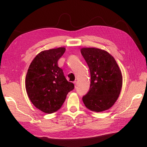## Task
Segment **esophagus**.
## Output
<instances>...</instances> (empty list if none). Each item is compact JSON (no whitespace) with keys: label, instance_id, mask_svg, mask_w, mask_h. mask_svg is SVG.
I'll use <instances>...</instances> for the list:
<instances>
[{"label":"esophagus","instance_id":"obj_1","mask_svg":"<svg viewBox=\"0 0 147 147\" xmlns=\"http://www.w3.org/2000/svg\"><path fill=\"white\" fill-rule=\"evenodd\" d=\"M73 84H74V86L76 87V86H77V84H78V82H77L76 80H75V81L73 82Z\"/></svg>","mask_w":147,"mask_h":147}]
</instances>
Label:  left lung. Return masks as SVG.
<instances>
[{"label": "left lung", "instance_id": "left-lung-1", "mask_svg": "<svg viewBox=\"0 0 147 147\" xmlns=\"http://www.w3.org/2000/svg\"><path fill=\"white\" fill-rule=\"evenodd\" d=\"M82 55L91 74L90 89L83 96L87 108L96 112L106 111L113 106L120 94L123 76L113 57L97 48H82Z\"/></svg>", "mask_w": 147, "mask_h": 147}]
</instances>
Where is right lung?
<instances>
[{
	"label": "right lung",
	"instance_id": "obj_1",
	"mask_svg": "<svg viewBox=\"0 0 147 147\" xmlns=\"http://www.w3.org/2000/svg\"><path fill=\"white\" fill-rule=\"evenodd\" d=\"M65 51V47L41 51L32 60L26 73L27 94L34 106L44 113L58 111L74 88L58 65Z\"/></svg>",
	"mask_w": 147,
	"mask_h": 147
}]
</instances>
